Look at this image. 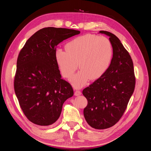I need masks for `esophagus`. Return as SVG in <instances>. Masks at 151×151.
<instances>
[{
  "mask_svg": "<svg viewBox=\"0 0 151 151\" xmlns=\"http://www.w3.org/2000/svg\"><path fill=\"white\" fill-rule=\"evenodd\" d=\"M74 94H75L76 96H79V95H81L82 93H81V92L80 91H79V90H76Z\"/></svg>",
  "mask_w": 151,
  "mask_h": 151,
  "instance_id": "esophagus-1",
  "label": "esophagus"
}]
</instances>
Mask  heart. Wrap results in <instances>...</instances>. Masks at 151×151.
I'll use <instances>...</instances> for the list:
<instances>
[{
  "label": "heart",
  "mask_w": 151,
  "mask_h": 151,
  "mask_svg": "<svg viewBox=\"0 0 151 151\" xmlns=\"http://www.w3.org/2000/svg\"><path fill=\"white\" fill-rule=\"evenodd\" d=\"M113 55L111 43L104 36L85 35L71 40L65 51L58 49L55 59L63 77L70 79L77 68L80 71L70 79L76 88L83 86L90 79L101 77L111 65Z\"/></svg>",
  "instance_id": "heart-1"
}]
</instances>
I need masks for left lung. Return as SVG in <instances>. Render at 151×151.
<instances>
[{
    "mask_svg": "<svg viewBox=\"0 0 151 151\" xmlns=\"http://www.w3.org/2000/svg\"><path fill=\"white\" fill-rule=\"evenodd\" d=\"M99 33L109 36L113 55L106 72L83 91L88 100L84 116L95 129H106L120 120L135 86L134 63L129 53L116 36L106 31Z\"/></svg>",
    "mask_w": 151,
    "mask_h": 151,
    "instance_id": "obj_1",
    "label": "left lung"
}]
</instances>
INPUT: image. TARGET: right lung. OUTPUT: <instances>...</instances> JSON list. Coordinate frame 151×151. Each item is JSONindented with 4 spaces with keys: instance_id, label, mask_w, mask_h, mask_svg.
I'll list each match as a JSON object with an SVG mask.
<instances>
[{
    "instance_id": "right-lung-1",
    "label": "right lung",
    "mask_w": 151,
    "mask_h": 151,
    "mask_svg": "<svg viewBox=\"0 0 151 151\" xmlns=\"http://www.w3.org/2000/svg\"><path fill=\"white\" fill-rule=\"evenodd\" d=\"M79 31L48 27L27 40L17 60L14 88L22 111L32 123L51 125L60 117L63 104L74 95L61 78L55 59L57 45Z\"/></svg>"
}]
</instances>
